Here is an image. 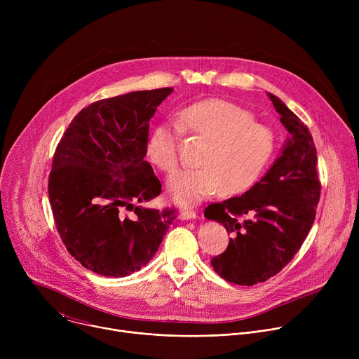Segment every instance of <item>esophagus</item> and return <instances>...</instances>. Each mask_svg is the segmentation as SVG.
Returning a JSON list of instances; mask_svg holds the SVG:
<instances>
[{
    "instance_id": "esophagus-1",
    "label": "esophagus",
    "mask_w": 359,
    "mask_h": 359,
    "mask_svg": "<svg viewBox=\"0 0 359 359\" xmlns=\"http://www.w3.org/2000/svg\"><path fill=\"white\" fill-rule=\"evenodd\" d=\"M196 217H197V213L194 210H190V209H184L179 215L180 220H194Z\"/></svg>"
}]
</instances>
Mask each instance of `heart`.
<instances>
[{"label": "heart", "instance_id": "1", "mask_svg": "<svg viewBox=\"0 0 359 359\" xmlns=\"http://www.w3.org/2000/svg\"><path fill=\"white\" fill-rule=\"evenodd\" d=\"M179 123L186 132L209 140L198 161L201 168L180 172L168 183L170 197L179 204L200 201L219 189L223 194L247 191L259 182L277 149L270 126L224 99L194 102L179 112ZM180 126L162 122L146 143L149 162L168 175L179 166Z\"/></svg>", "mask_w": 359, "mask_h": 359}]
</instances>
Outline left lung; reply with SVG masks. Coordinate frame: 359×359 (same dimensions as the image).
Instances as JSON below:
<instances>
[{
    "mask_svg": "<svg viewBox=\"0 0 359 359\" xmlns=\"http://www.w3.org/2000/svg\"><path fill=\"white\" fill-rule=\"evenodd\" d=\"M267 95L290 133L280 156L244 194L204 210V217L231 234L212 266L222 278L238 285L267 281L292 260L313 227L321 194L311 132L280 97Z\"/></svg>",
    "mask_w": 359,
    "mask_h": 359,
    "instance_id": "8db88e82",
    "label": "left lung"
}]
</instances>
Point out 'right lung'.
<instances>
[{"label":"right lung","mask_w":359,"mask_h":359,"mask_svg":"<svg viewBox=\"0 0 359 359\" xmlns=\"http://www.w3.org/2000/svg\"><path fill=\"white\" fill-rule=\"evenodd\" d=\"M172 92L135 90L93 102L57 146L48 182L55 224L72 257L99 276L140 270L175 220V210L135 206L162 191L144 156L149 121Z\"/></svg>","instance_id":"obj_1"}]
</instances>
